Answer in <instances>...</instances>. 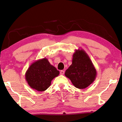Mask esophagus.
Instances as JSON below:
<instances>
[{
    "instance_id": "34e87169",
    "label": "esophagus",
    "mask_w": 122,
    "mask_h": 122,
    "mask_svg": "<svg viewBox=\"0 0 122 122\" xmlns=\"http://www.w3.org/2000/svg\"><path fill=\"white\" fill-rule=\"evenodd\" d=\"M64 71H61V72H60V74L61 75H64Z\"/></svg>"
}]
</instances>
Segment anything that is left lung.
Masks as SVG:
<instances>
[{
  "mask_svg": "<svg viewBox=\"0 0 122 122\" xmlns=\"http://www.w3.org/2000/svg\"><path fill=\"white\" fill-rule=\"evenodd\" d=\"M76 88H86L95 81L97 71L88 55L83 49L75 50L73 55L72 64L65 73Z\"/></svg>",
  "mask_w": 122,
  "mask_h": 122,
  "instance_id": "left-lung-1",
  "label": "left lung"
}]
</instances>
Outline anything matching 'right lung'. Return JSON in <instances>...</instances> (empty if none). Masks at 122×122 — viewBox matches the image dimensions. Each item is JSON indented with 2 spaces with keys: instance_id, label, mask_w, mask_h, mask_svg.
<instances>
[{
  "instance_id": "1",
  "label": "right lung",
  "mask_w": 122,
  "mask_h": 122,
  "mask_svg": "<svg viewBox=\"0 0 122 122\" xmlns=\"http://www.w3.org/2000/svg\"><path fill=\"white\" fill-rule=\"evenodd\" d=\"M59 74V71L44 58L33 62L27 69L25 77L32 89L41 92L46 90L52 80Z\"/></svg>"
}]
</instances>
